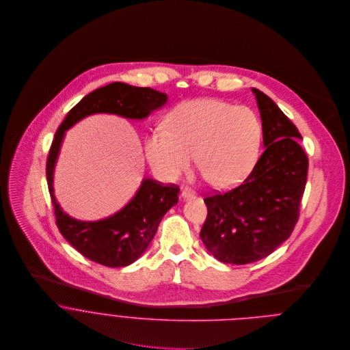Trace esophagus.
I'll return each mask as SVG.
<instances>
[{"label":"esophagus","instance_id":"1","mask_svg":"<svg viewBox=\"0 0 350 350\" xmlns=\"http://www.w3.org/2000/svg\"><path fill=\"white\" fill-rule=\"evenodd\" d=\"M180 198L183 200H193V198H194V194H193V193H190L189 190H182V193H180Z\"/></svg>","mask_w":350,"mask_h":350}]
</instances>
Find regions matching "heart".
<instances>
[{"label": "heart", "mask_w": 350, "mask_h": 350, "mask_svg": "<svg viewBox=\"0 0 350 350\" xmlns=\"http://www.w3.org/2000/svg\"><path fill=\"white\" fill-rule=\"evenodd\" d=\"M262 142V125L248 106L219 98L185 100L167 117V128L152 129L146 156L153 172L165 180L197 163L213 186L230 189L253 170Z\"/></svg>", "instance_id": "heart-1"}]
</instances>
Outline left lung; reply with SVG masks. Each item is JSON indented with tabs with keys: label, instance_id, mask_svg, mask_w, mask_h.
I'll use <instances>...</instances> for the list:
<instances>
[{
	"label": "left lung",
	"instance_id": "1",
	"mask_svg": "<svg viewBox=\"0 0 350 350\" xmlns=\"http://www.w3.org/2000/svg\"><path fill=\"white\" fill-rule=\"evenodd\" d=\"M252 92L265 150L243 185L204 198L207 218L200 234L218 261L237 265L267 257L291 236L308 170L297 126L267 94Z\"/></svg>",
	"mask_w": 350,
	"mask_h": 350
}]
</instances>
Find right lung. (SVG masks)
I'll return each mask as SVG.
<instances>
[{
    "instance_id": "1",
    "label": "right lung",
    "mask_w": 350,
    "mask_h": 350,
    "mask_svg": "<svg viewBox=\"0 0 350 350\" xmlns=\"http://www.w3.org/2000/svg\"><path fill=\"white\" fill-rule=\"evenodd\" d=\"M167 94L150 88L113 82L79 100L55 133L47 159V182L55 208L56 225L68 244L86 258L105 267H126L150 247L164 214L178 203L179 189L143 179L135 197L117 213L97 219L81 221L68 215L53 194V171L66 131L92 114L107 113L128 120H144L167 103Z\"/></svg>"
}]
</instances>
